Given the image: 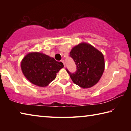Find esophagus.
<instances>
[{"label": "esophagus", "instance_id": "obj_1", "mask_svg": "<svg viewBox=\"0 0 131 131\" xmlns=\"http://www.w3.org/2000/svg\"><path fill=\"white\" fill-rule=\"evenodd\" d=\"M61 62H62L63 63V65H64V67H65V61L63 60H62L61 61Z\"/></svg>", "mask_w": 131, "mask_h": 131}]
</instances>
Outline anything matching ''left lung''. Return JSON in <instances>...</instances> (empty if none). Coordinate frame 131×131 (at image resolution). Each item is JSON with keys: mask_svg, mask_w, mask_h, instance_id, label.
<instances>
[{"mask_svg": "<svg viewBox=\"0 0 131 131\" xmlns=\"http://www.w3.org/2000/svg\"><path fill=\"white\" fill-rule=\"evenodd\" d=\"M70 56L75 62L77 70L74 73L66 71L74 84L88 88L97 83L105 70L102 53L90 44L83 42L72 48Z\"/></svg>", "mask_w": 131, "mask_h": 131, "instance_id": "8db88e82", "label": "left lung"}]
</instances>
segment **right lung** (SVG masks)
<instances>
[{
  "mask_svg": "<svg viewBox=\"0 0 131 131\" xmlns=\"http://www.w3.org/2000/svg\"><path fill=\"white\" fill-rule=\"evenodd\" d=\"M63 68L62 62L39 52L28 53L21 62V70L28 80L40 87L48 85Z\"/></svg>",
  "mask_w": 131,
  "mask_h": 131,
  "instance_id": "obj_1",
  "label": "right lung"
}]
</instances>
